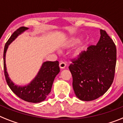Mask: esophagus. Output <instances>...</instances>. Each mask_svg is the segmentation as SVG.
Segmentation results:
<instances>
[{"instance_id": "esophagus-1", "label": "esophagus", "mask_w": 123, "mask_h": 123, "mask_svg": "<svg viewBox=\"0 0 123 123\" xmlns=\"http://www.w3.org/2000/svg\"><path fill=\"white\" fill-rule=\"evenodd\" d=\"M59 67L60 68H65L66 67V63L63 62H62L60 63Z\"/></svg>"}]
</instances>
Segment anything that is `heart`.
Wrapping results in <instances>:
<instances>
[{
    "mask_svg": "<svg viewBox=\"0 0 123 123\" xmlns=\"http://www.w3.org/2000/svg\"><path fill=\"white\" fill-rule=\"evenodd\" d=\"M80 38H75V39H73L72 41L70 44H75V43H77L80 42ZM83 49H83V48H80L78 49L77 50V51H76L75 54L79 55V53H80L82 52V51H83Z\"/></svg>",
    "mask_w": 123,
    "mask_h": 123,
    "instance_id": "heart-1",
    "label": "heart"
}]
</instances>
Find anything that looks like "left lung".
Segmentation results:
<instances>
[{"mask_svg":"<svg viewBox=\"0 0 123 123\" xmlns=\"http://www.w3.org/2000/svg\"><path fill=\"white\" fill-rule=\"evenodd\" d=\"M69 66L76 96L91 101L104 95L112 84L116 64V47L105 30H100L96 45H91Z\"/></svg>","mask_w":123,"mask_h":123,"instance_id":"8db88e82","label":"left lung"}]
</instances>
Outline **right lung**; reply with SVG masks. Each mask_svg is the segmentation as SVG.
I'll return each instance as SVG.
<instances>
[{
  "instance_id": "obj_1",
  "label": "right lung",
  "mask_w": 123,
  "mask_h": 123,
  "mask_svg": "<svg viewBox=\"0 0 123 123\" xmlns=\"http://www.w3.org/2000/svg\"><path fill=\"white\" fill-rule=\"evenodd\" d=\"M27 29L28 28L26 27H20L13 32L8 41L6 42L4 50V75L7 84L11 91L16 96L27 102L37 103L44 100L51 92L55 78L60 72L59 63L58 61L45 62L43 64L37 76L29 85L24 87L14 85V83L9 79L6 71V53L9 44L16 39L19 34H21Z\"/></svg>"
}]
</instances>
